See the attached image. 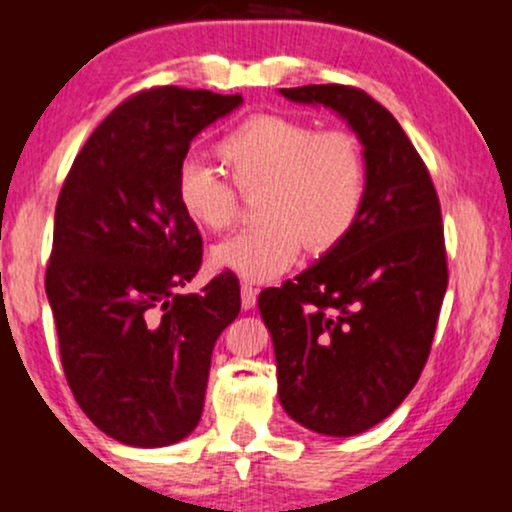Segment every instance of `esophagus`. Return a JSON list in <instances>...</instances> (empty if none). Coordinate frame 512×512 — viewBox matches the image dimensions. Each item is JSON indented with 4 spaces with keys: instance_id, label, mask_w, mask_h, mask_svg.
Masks as SVG:
<instances>
[{
    "instance_id": "esophagus-1",
    "label": "esophagus",
    "mask_w": 512,
    "mask_h": 512,
    "mask_svg": "<svg viewBox=\"0 0 512 512\" xmlns=\"http://www.w3.org/2000/svg\"><path fill=\"white\" fill-rule=\"evenodd\" d=\"M240 298H243V308L252 310V308H255V303H257V289L252 284H248V281H245V284L240 286Z\"/></svg>"
}]
</instances>
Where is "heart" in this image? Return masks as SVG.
Segmentation results:
<instances>
[{"label": "heart", "instance_id": "heart-1", "mask_svg": "<svg viewBox=\"0 0 512 512\" xmlns=\"http://www.w3.org/2000/svg\"><path fill=\"white\" fill-rule=\"evenodd\" d=\"M240 192L260 190V226L221 240L211 264L248 281L284 274L305 250L325 255L342 245L361 219L368 195V163L351 132H317L284 115H250L216 144ZM175 202L199 231H223L236 221L238 192L214 168L180 163Z\"/></svg>", "mask_w": 512, "mask_h": 512}]
</instances>
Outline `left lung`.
<instances>
[{"mask_svg": "<svg viewBox=\"0 0 512 512\" xmlns=\"http://www.w3.org/2000/svg\"><path fill=\"white\" fill-rule=\"evenodd\" d=\"M279 93L342 115L366 154V207L351 236L257 301L286 414L315 433L356 436L404 402L431 354L448 289L440 202L419 151L366 91Z\"/></svg>", "mask_w": 512, "mask_h": 512, "instance_id": "obj_1", "label": "left lung"}]
</instances>
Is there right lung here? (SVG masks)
Returning <instances> with one entry per match:
<instances>
[{
	"label": "right lung",
	"instance_id": "obj_1",
	"mask_svg": "<svg viewBox=\"0 0 512 512\" xmlns=\"http://www.w3.org/2000/svg\"><path fill=\"white\" fill-rule=\"evenodd\" d=\"M243 103L178 86L127 98L74 158L55 209L45 291L62 368L110 438L163 448L190 436L211 351L240 313L236 274L178 289L202 264V236L175 202L192 139Z\"/></svg>",
	"mask_w": 512,
	"mask_h": 512
}]
</instances>
